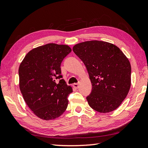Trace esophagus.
I'll list each match as a JSON object with an SVG mask.
<instances>
[{
	"instance_id": "34e87169",
	"label": "esophagus",
	"mask_w": 148,
	"mask_h": 148,
	"mask_svg": "<svg viewBox=\"0 0 148 148\" xmlns=\"http://www.w3.org/2000/svg\"><path fill=\"white\" fill-rule=\"evenodd\" d=\"M73 86L75 88H76V89L79 88V83H74L73 84Z\"/></svg>"
}]
</instances>
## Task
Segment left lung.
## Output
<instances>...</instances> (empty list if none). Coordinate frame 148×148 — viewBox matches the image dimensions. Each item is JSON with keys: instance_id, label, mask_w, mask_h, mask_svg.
Segmentation results:
<instances>
[{"instance_id": "8db88e82", "label": "left lung", "mask_w": 148, "mask_h": 148, "mask_svg": "<svg viewBox=\"0 0 148 148\" xmlns=\"http://www.w3.org/2000/svg\"><path fill=\"white\" fill-rule=\"evenodd\" d=\"M72 50L85 65L92 90L86 97L89 106L102 113L117 109L131 86V65L117 46L90 40L75 45Z\"/></svg>"}]
</instances>
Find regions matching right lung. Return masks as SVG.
<instances>
[{
	"label": "right lung",
	"instance_id": "obj_1",
	"mask_svg": "<svg viewBox=\"0 0 148 148\" xmlns=\"http://www.w3.org/2000/svg\"><path fill=\"white\" fill-rule=\"evenodd\" d=\"M72 51L67 45L49 43L27 53L19 67L20 89L25 102L37 117L51 120L67 108L72 88L62 78L60 65Z\"/></svg>",
	"mask_w": 148,
	"mask_h": 148
}]
</instances>
